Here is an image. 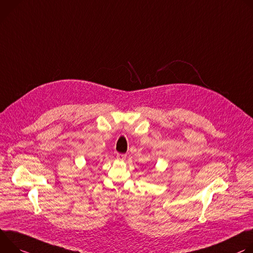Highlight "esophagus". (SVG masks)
<instances>
[{
	"label": "esophagus",
	"instance_id": "1",
	"mask_svg": "<svg viewBox=\"0 0 253 253\" xmlns=\"http://www.w3.org/2000/svg\"><path fill=\"white\" fill-rule=\"evenodd\" d=\"M117 158H118L119 160H122V161H124V160H126V154H120V153H118V154H117Z\"/></svg>",
	"mask_w": 253,
	"mask_h": 253
}]
</instances>
